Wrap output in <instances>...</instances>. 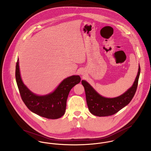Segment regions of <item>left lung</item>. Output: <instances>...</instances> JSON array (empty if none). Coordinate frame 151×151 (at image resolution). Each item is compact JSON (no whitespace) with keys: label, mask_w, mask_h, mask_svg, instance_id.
<instances>
[{"label":"left lung","mask_w":151,"mask_h":151,"mask_svg":"<svg viewBox=\"0 0 151 151\" xmlns=\"http://www.w3.org/2000/svg\"><path fill=\"white\" fill-rule=\"evenodd\" d=\"M139 73V65L138 73L133 86L122 95L113 98H107L101 96L88 82L83 80L81 84L85 90L87 104L90 113L96 116H112L128 105L137 90Z\"/></svg>","instance_id":"left-lung-1"}]
</instances>
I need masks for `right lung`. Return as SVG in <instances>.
Wrapping results in <instances>:
<instances>
[{"mask_svg":"<svg viewBox=\"0 0 151 151\" xmlns=\"http://www.w3.org/2000/svg\"><path fill=\"white\" fill-rule=\"evenodd\" d=\"M15 79L21 98L27 107L35 114L48 119H58L64 114L70 90L81 81L79 75H73L62 81L53 93L43 96L37 95L23 84L18 59L16 64Z\"/></svg>","mask_w":151,"mask_h":151,"instance_id":"right-lung-1","label":"right lung"}]
</instances>
